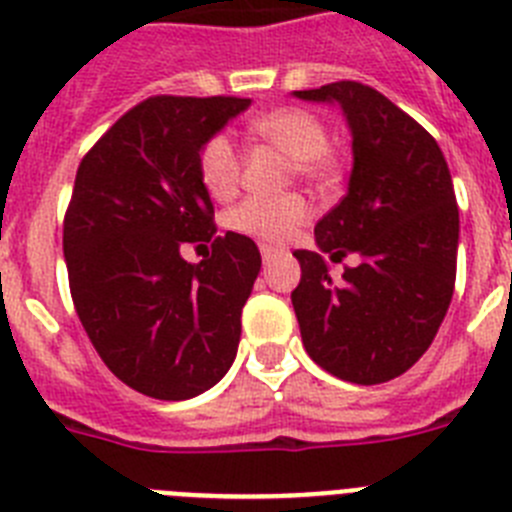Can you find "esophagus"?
I'll return each mask as SVG.
<instances>
[{"mask_svg":"<svg viewBox=\"0 0 512 512\" xmlns=\"http://www.w3.org/2000/svg\"><path fill=\"white\" fill-rule=\"evenodd\" d=\"M277 253H279V248L269 246V243H261V259L264 261H271L274 256H277Z\"/></svg>","mask_w":512,"mask_h":512,"instance_id":"1","label":"esophagus"}]
</instances>
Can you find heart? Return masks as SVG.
Instances as JSON below:
<instances>
[{"label": "heart", "instance_id": "obj_1", "mask_svg": "<svg viewBox=\"0 0 512 512\" xmlns=\"http://www.w3.org/2000/svg\"><path fill=\"white\" fill-rule=\"evenodd\" d=\"M248 138L269 143L292 158L297 176L310 182H325L333 174V158L328 151V128L320 117L300 107H277L253 117L246 125ZM200 182L215 200H225L238 189L243 161L228 135H212L202 143L197 156ZM310 217V205L302 194L279 197H248L230 207L225 225L233 233L248 235L261 243H282L297 233Z\"/></svg>", "mask_w": 512, "mask_h": 512}]
</instances>
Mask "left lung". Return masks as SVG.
Wrapping results in <instances>:
<instances>
[{"label": "left lung", "instance_id": "8db88e82", "mask_svg": "<svg viewBox=\"0 0 512 512\" xmlns=\"http://www.w3.org/2000/svg\"><path fill=\"white\" fill-rule=\"evenodd\" d=\"M295 94L341 104L354 135L346 197L315 225L318 248L295 251L302 343L333 377L390 382L428 351L454 295L459 207L449 166L436 138L377 89L333 81ZM348 252L360 264L333 280L327 264Z\"/></svg>", "mask_w": 512, "mask_h": 512}]
</instances>
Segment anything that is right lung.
Returning a JSON list of instances; mask_svg holds the SVG:
<instances>
[{"instance_id":"right-lung-1","label":"right lung","mask_w":512,"mask_h":512,"mask_svg":"<svg viewBox=\"0 0 512 512\" xmlns=\"http://www.w3.org/2000/svg\"><path fill=\"white\" fill-rule=\"evenodd\" d=\"M251 99L148 97L81 158L63 217L71 300L112 374L156 400H189L225 377L261 253L217 235L197 156ZM211 251L183 261L187 245Z\"/></svg>"}]
</instances>
